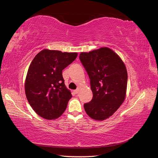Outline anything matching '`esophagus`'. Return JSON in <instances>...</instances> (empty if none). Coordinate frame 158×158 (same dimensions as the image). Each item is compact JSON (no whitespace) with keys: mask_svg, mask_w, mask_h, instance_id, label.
Segmentation results:
<instances>
[{"mask_svg":"<svg viewBox=\"0 0 158 158\" xmlns=\"http://www.w3.org/2000/svg\"><path fill=\"white\" fill-rule=\"evenodd\" d=\"M79 89H75V91H74V92H75V94H78L79 93Z\"/></svg>","mask_w":158,"mask_h":158,"instance_id":"esophagus-1","label":"esophagus"}]
</instances>
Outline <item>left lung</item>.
I'll use <instances>...</instances> for the list:
<instances>
[{
	"label": "left lung",
	"instance_id": "1",
	"mask_svg": "<svg viewBox=\"0 0 158 158\" xmlns=\"http://www.w3.org/2000/svg\"><path fill=\"white\" fill-rule=\"evenodd\" d=\"M79 60L90 79L91 101L84 104L87 114L95 120L111 116L125 100L127 73L119 56L108 48L80 53Z\"/></svg>",
	"mask_w": 158,
	"mask_h": 158
}]
</instances>
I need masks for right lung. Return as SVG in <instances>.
<instances>
[{
    "instance_id": "obj_1",
    "label": "right lung",
    "mask_w": 158,
    "mask_h": 158,
    "mask_svg": "<svg viewBox=\"0 0 158 158\" xmlns=\"http://www.w3.org/2000/svg\"><path fill=\"white\" fill-rule=\"evenodd\" d=\"M77 53L43 49L32 60L26 75L25 93L33 110L46 119L62 115L72 95L66 88L62 70Z\"/></svg>"
}]
</instances>
